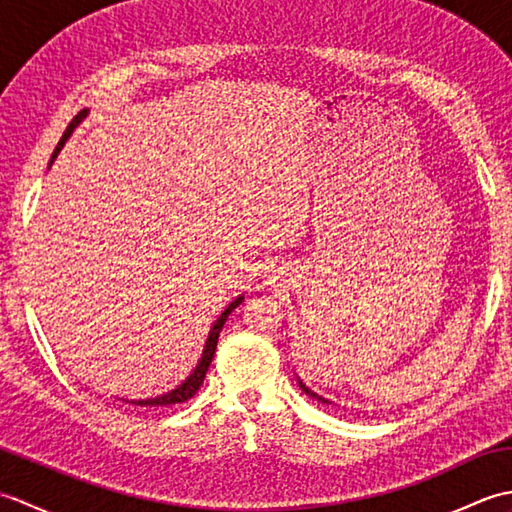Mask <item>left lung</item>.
Returning a JSON list of instances; mask_svg holds the SVG:
<instances>
[{
    "label": "left lung",
    "mask_w": 512,
    "mask_h": 512,
    "mask_svg": "<svg viewBox=\"0 0 512 512\" xmlns=\"http://www.w3.org/2000/svg\"><path fill=\"white\" fill-rule=\"evenodd\" d=\"M297 383H299V387L303 389V391H306V394L310 396V398H314V400H319V402H323V405H332V402L330 400H325L323 396H319V394H314V391L310 389V387H306V383H303V380L297 376Z\"/></svg>",
    "instance_id": "obj_1"
}]
</instances>
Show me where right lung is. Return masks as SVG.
Listing matches in <instances>:
<instances>
[{"label": "right lung", "mask_w": 512, "mask_h": 512, "mask_svg": "<svg viewBox=\"0 0 512 512\" xmlns=\"http://www.w3.org/2000/svg\"><path fill=\"white\" fill-rule=\"evenodd\" d=\"M88 112H90V110H83V112H79V114H76V116L72 118V123H70V125H68V129H65V132H63V136H61V140H59L57 149L52 151L50 165L54 162V158L59 156V151L63 149V145L68 143V138L72 136L74 129L83 123V118L88 116ZM242 301H244V295H239L237 299H233L231 303H228V306L224 308V312L220 314V317H217V321L213 323V328H211L209 336H206V341H204V350H202V356H200L198 365H195L193 372H191L187 378H184L180 385H176V387H173L171 391H165V394L154 396V398H138V400H125V398H118V400H123V402H132V405H138V407H171V405H178V402H184V400L193 398V396H195V391L200 389V385H202V380H204L206 372H209V365H211V361H213V354H215V347H217V339H220V332H222V328H224V323H226V319H228V314H231V312H233V310H235Z\"/></svg>", "instance_id": "1"}]
</instances>
